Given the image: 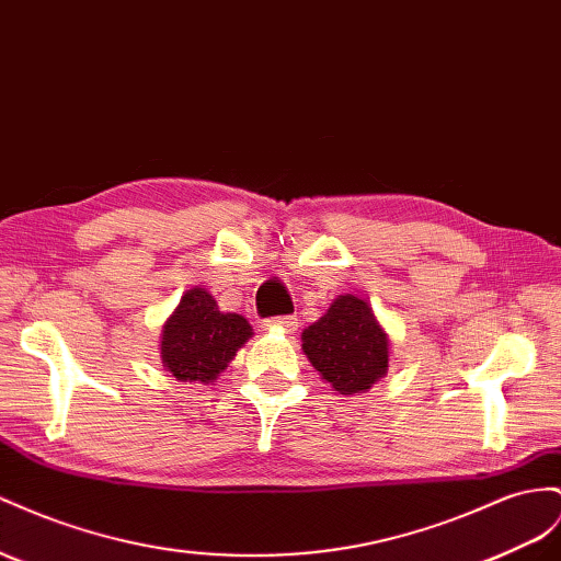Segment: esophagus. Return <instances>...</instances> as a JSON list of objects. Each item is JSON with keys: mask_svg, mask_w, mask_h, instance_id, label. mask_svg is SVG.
Here are the masks:
<instances>
[{"mask_svg": "<svg viewBox=\"0 0 561 561\" xmlns=\"http://www.w3.org/2000/svg\"><path fill=\"white\" fill-rule=\"evenodd\" d=\"M264 328H280L285 332L297 330V318L295 316H276V318H266Z\"/></svg>", "mask_w": 561, "mask_h": 561, "instance_id": "34e87169", "label": "esophagus"}]
</instances>
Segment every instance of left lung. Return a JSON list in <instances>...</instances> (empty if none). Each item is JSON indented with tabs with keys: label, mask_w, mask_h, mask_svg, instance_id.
<instances>
[{
	"label": "left lung",
	"mask_w": 561,
	"mask_h": 561,
	"mask_svg": "<svg viewBox=\"0 0 561 561\" xmlns=\"http://www.w3.org/2000/svg\"><path fill=\"white\" fill-rule=\"evenodd\" d=\"M301 350L340 393H360L387 373V335L368 301L340 295L321 321L301 332Z\"/></svg>",
	"instance_id": "obj_1"
}]
</instances>
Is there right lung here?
Instances as JSON below:
<instances>
[{
	"label": "right lung",
	"instance_id": "obj_1",
	"mask_svg": "<svg viewBox=\"0 0 561 561\" xmlns=\"http://www.w3.org/2000/svg\"><path fill=\"white\" fill-rule=\"evenodd\" d=\"M252 335L243 316L221 313L205 287L181 297L164 323L162 363L184 382H211Z\"/></svg>",
	"mask_w": 561,
	"mask_h": 561
}]
</instances>
